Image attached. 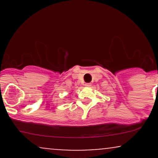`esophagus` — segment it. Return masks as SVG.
<instances>
[{
    "mask_svg": "<svg viewBox=\"0 0 158 158\" xmlns=\"http://www.w3.org/2000/svg\"><path fill=\"white\" fill-rule=\"evenodd\" d=\"M85 87H90L91 86V84H90V83H85Z\"/></svg>",
    "mask_w": 158,
    "mask_h": 158,
    "instance_id": "esophagus-1",
    "label": "esophagus"
}]
</instances>
